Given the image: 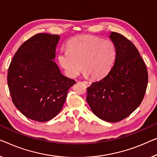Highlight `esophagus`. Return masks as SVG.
<instances>
[{
	"label": "esophagus",
	"mask_w": 157,
	"mask_h": 157,
	"mask_svg": "<svg viewBox=\"0 0 157 157\" xmlns=\"http://www.w3.org/2000/svg\"><path fill=\"white\" fill-rule=\"evenodd\" d=\"M83 82L85 83V85H86V86H90V85H91V82H89V81H84Z\"/></svg>",
	"instance_id": "esophagus-1"
}]
</instances>
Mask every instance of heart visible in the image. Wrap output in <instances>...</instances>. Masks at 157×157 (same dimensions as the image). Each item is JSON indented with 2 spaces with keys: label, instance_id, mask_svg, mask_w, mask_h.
I'll use <instances>...</instances> for the list:
<instances>
[{
  "label": "heart",
  "instance_id": "1",
  "mask_svg": "<svg viewBox=\"0 0 157 157\" xmlns=\"http://www.w3.org/2000/svg\"><path fill=\"white\" fill-rule=\"evenodd\" d=\"M66 48L58 52V61L70 78L76 77L83 69L86 75L101 79L111 71L117 57L113 41L91 35L72 37Z\"/></svg>",
  "mask_w": 157,
  "mask_h": 157
}]
</instances>
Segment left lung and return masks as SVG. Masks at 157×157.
<instances>
[{
    "mask_svg": "<svg viewBox=\"0 0 157 157\" xmlns=\"http://www.w3.org/2000/svg\"><path fill=\"white\" fill-rule=\"evenodd\" d=\"M117 57L111 71L86 88V101L101 120L118 122L129 116L144 97L148 83L146 65L137 48L122 34L109 36Z\"/></svg>",
    "mask_w": 157,
    "mask_h": 157,
    "instance_id": "obj_1",
    "label": "left lung"
}]
</instances>
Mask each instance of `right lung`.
I'll use <instances>...</instances> for the list:
<instances>
[{
  "label": "right lung",
  "mask_w": 157,
  "mask_h": 157,
  "mask_svg": "<svg viewBox=\"0 0 157 157\" xmlns=\"http://www.w3.org/2000/svg\"><path fill=\"white\" fill-rule=\"evenodd\" d=\"M57 34L39 33L23 43L11 60L8 85L12 101L27 118L46 122L61 111L67 91L75 84L53 61Z\"/></svg>",
  "instance_id": "right-lung-1"
}]
</instances>
